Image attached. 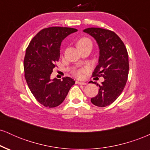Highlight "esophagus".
Instances as JSON below:
<instances>
[{
    "instance_id": "34e87169",
    "label": "esophagus",
    "mask_w": 150,
    "mask_h": 150,
    "mask_svg": "<svg viewBox=\"0 0 150 150\" xmlns=\"http://www.w3.org/2000/svg\"><path fill=\"white\" fill-rule=\"evenodd\" d=\"M75 83L76 84H77V85H87V82H80V81H76V82H75Z\"/></svg>"
}]
</instances>
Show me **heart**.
<instances>
[{
    "mask_svg": "<svg viewBox=\"0 0 150 150\" xmlns=\"http://www.w3.org/2000/svg\"><path fill=\"white\" fill-rule=\"evenodd\" d=\"M87 44H91L92 45V42L87 37H82L79 39L77 42V47L79 49H80L82 46L87 45ZM89 68L88 67H82V68H75L72 71V73L74 76H75L77 78H82L83 77L85 73H87L88 72Z\"/></svg>",
    "mask_w": 150,
    "mask_h": 150,
    "instance_id": "b5f03b06",
    "label": "heart"
}]
</instances>
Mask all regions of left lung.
I'll return each instance as SVG.
<instances>
[{"instance_id":"8db88e82","label":"left lung","mask_w":150,"mask_h":150,"mask_svg":"<svg viewBox=\"0 0 150 150\" xmlns=\"http://www.w3.org/2000/svg\"><path fill=\"white\" fill-rule=\"evenodd\" d=\"M84 32L96 39L100 49L99 64L92 77L104 79L101 85L94 82L99 87V92L91 99V102L97 106L105 107L116 100L126 84L129 71L128 51L123 41L113 31L91 27Z\"/></svg>"}]
</instances>
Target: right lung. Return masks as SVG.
Listing matches in <instances>:
<instances>
[{
	"instance_id": "add662e5",
	"label": "right lung",
	"mask_w": 150,
	"mask_h": 150,
	"mask_svg": "<svg viewBox=\"0 0 150 150\" xmlns=\"http://www.w3.org/2000/svg\"><path fill=\"white\" fill-rule=\"evenodd\" d=\"M77 30L51 27L36 34L26 49L24 71L27 85L37 101L45 107L53 108L64 101L75 81L69 77L63 80H51L53 69L59 61L61 42Z\"/></svg>"
}]
</instances>
